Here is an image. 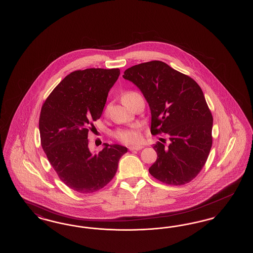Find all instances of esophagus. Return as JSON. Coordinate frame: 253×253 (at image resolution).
I'll list each match as a JSON object with an SVG mask.
<instances>
[{
  "mask_svg": "<svg viewBox=\"0 0 253 253\" xmlns=\"http://www.w3.org/2000/svg\"><path fill=\"white\" fill-rule=\"evenodd\" d=\"M142 148H143L142 145H135V146L129 147V150H130V151H138V150H141Z\"/></svg>",
  "mask_w": 253,
  "mask_h": 253,
  "instance_id": "esophagus-1",
  "label": "esophagus"
}]
</instances>
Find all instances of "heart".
I'll return each mask as SVG.
<instances>
[{"mask_svg":"<svg viewBox=\"0 0 253 253\" xmlns=\"http://www.w3.org/2000/svg\"><path fill=\"white\" fill-rule=\"evenodd\" d=\"M135 93H127L124 96H122V101L128 98L129 96H132ZM116 137L121 140L124 143L128 144H134L138 143L141 139V134L138 129L136 128H131V129H126V130H121L116 132Z\"/></svg>","mask_w":253,"mask_h":253,"instance_id":"heart-1","label":"heart"}]
</instances>
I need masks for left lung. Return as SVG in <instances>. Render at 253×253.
<instances>
[{
  "mask_svg": "<svg viewBox=\"0 0 253 253\" xmlns=\"http://www.w3.org/2000/svg\"><path fill=\"white\" fill-rule=\"evenodd\" d=\"M123 78L143 94L151 110V132H164L169 144L154 145L157 161L149 168L157 180L180 186L204 167L212 144V116L200 86L163 61L125 70Z\"/></svg>",
  "mask_w": 253,
  "mask_h": 253,
  "instance_id": "left-lung-1",
  "label": "left lung"
}]
</instances>
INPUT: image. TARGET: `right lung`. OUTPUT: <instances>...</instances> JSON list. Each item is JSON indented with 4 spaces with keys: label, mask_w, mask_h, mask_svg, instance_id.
Returning <instances> with one entry per match:
<instances>
[{
    "label": "right lung",
    "mask_w": 253,
    "mask_h": 253,
    "mask_svg": "<svg viewBox=\"0 0 253 253\" xmlns=\"http://www.w3.org/2000/svg\"><path fill=\"white\" fill-rule=\"evenodd\" d=\"M120 69L89 68L66 76L44 101L39 129L42 147L60 180L73 191L92 193L115 176L128 149L104 143L98 153L88 147V132L101 117Z\"/></svg>",
    "instance_id": "1"
}]
</instances>
